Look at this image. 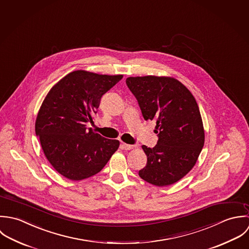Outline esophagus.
<instances>
[{
  "mask_svg": "<svg viewBox=\"0 0 249 249\" xmlns=\"http://www.w3.org/2000/svg\"><path fill=\"white\" fill-rule=\"evenodd\" d=\"M121 147L124 150H131L135 147V145H131V144H127V143H122Z\"/></svg>",
  "mask_w": 249,
  "mask_h": 249,
  "instance_id": "34e87169",
  "label": "esophagus"
}]
</instances>
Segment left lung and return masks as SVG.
<instances>
[{"label": "left lung", "mask_w": 249, "mask_h": 249, "mask_svg": "<svg viewBox=\"0 0 249 249\" xmlns=\"http://www.w3.org/2000/svg\"><path fill=\"white\" fill-rule=\"evenodd\" d=\"M126 84L143 118L157 124V145L142 146L147 163L139 175L158 187L172 185L194 167L204 146L198 105L191 91L173 78L130 77Z\"/></svg>", "instance_id": "8db88e82"}]
</instances>
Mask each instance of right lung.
<instances>
[{"mask_svg": "<svg viewBox=\"0 0 249 249\" xmlns=\"http://www.w3.org/2000/svg\"><path fill=\"white\" fill-rule=\"evenodd\" d=\"M122 75L108 76L78 70L52 88L42 103L36 134L53 167L70 180H83L100 172L119 142L87 128L93 122L101 97Z\"/></svg>", "mask_w": 249, "mask_h": 249, "instance_id": "obj_1", "label": "right lung"}]
</instances>
